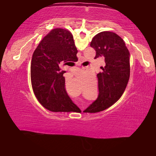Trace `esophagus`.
Listing matches in <instances>:
<instances>
[{
	"label": "esophagus",
	"mask_w": 156,
	"mask_h": 156,
	"mask_svg": "<svg viewBox=\"0 0 156 156\" xmlns=\"http://www.w3.org/2000/svg\"><path fill=\"white\" fill-rule=\"evenodd\" d=\"M78 65H80V63H78Z\"/></svg>",
	"instance_id": "obj_1"
}]
</instances>
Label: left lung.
Returning a JSON list of instances; mask_svg holds the SVG:
<instances>
[{
    "label": "left lung",
    "mask_w": 156,
    "mask_h": 156,
    "mask_svg": "<svg viewBox=\"0 0 156 156\" xmlns=\"http://www.w3.org/2000/svg\"><path fill=\"white\" fill-rule=\"evenodd\" d=\"M90 46L96 50L95 58L103 56L105 62L102 71L97 74L98 97L86 109L97 113L112 106L125 91L130 76V53L120 36L108 31L96 34Z\"/></svg>",
    "instance_id": "8db88e82"
}]
</instances>
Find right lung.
<instances>
[{
    "label": "right lung",
    "mask_w": 156,
    "mask_h": 156,
    "mask_svg": "<svg viewBox=\"0 0 156 156\" xmlns=\"http://www.w3.org/2000/svg\"><path fill=\"white\" fill-rule=\"evenodd\" d=\"M72 33L61 28L54 29L44 37L34 51L31 62V86L42 106L53 112H69L79 108L65 88V77L59 65L78 61Z\"/></svg>",
    "instance_id": "right-lung-1"
}]
</instances>
